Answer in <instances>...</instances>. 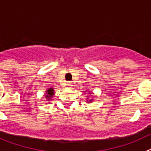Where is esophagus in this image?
Masks as SVG:
<instances>
[{"mask_svg": "<svg viewBox=\"0 0 151 151\" xmlns=\"http://www.w3.org/2000/svg\"><path fill=\"white\" fill-rule=\"evenodd\" d=\"M72 83H71V82H68V84H67V85H68V86H69V87H71V86H72Z\"/></svg>", "mask_w": 151, "mask_h": 151, "instance_id": "34e87169", "label": "esophagus"}]
</instances>
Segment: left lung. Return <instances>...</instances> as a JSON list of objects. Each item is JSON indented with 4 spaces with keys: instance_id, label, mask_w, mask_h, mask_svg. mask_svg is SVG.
<instances>
[{
    "instance_id": "8db88e82",
    "label": "left lung",
    "mask_w": 151,
    "mask_h": 151,
    "mask_svg": "<svg viewBox=\"0 0 151 151\" xmlns=\"http://www.w3.org/2000/svg\"><path fill=\"white\" fill-rule=\"evenodd\" d=\"M90 93H91V92H90ZM92 99H90V100H89V102H92Z\"/></svg>"
}]
</instances>
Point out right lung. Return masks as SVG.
Returning <instances> with one entry per match:
<instances>
[{
    "instance_id": "1",
    "label": "right lung",
    "mask_w": 151,
    "mask_h": 151,
    "mask_svg": "<svg viewBox=\"0 0 151 151\" xmlns=\"http://www.w3.org/2000/svg\"><path fill=\"white\" fill-rule=\"evenodd\" d=\"M54 95V89L53 88H50V89H47L46 91V95H45V97L47 98V100H50L51 98L52 97V96Z\"/></svg>"
}]
</instances>
